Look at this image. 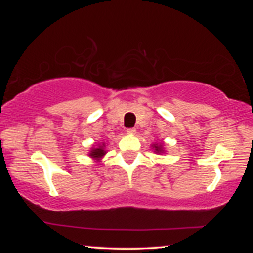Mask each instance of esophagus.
Returning a JSON list of instances; mask_svg holds the SVG:
<instances>
[{
    "instance_id": "obj_1",
    "label": "esophagus",
    "mask_w": 253,
    "mask_h": 253,
    "mask_svg": "<svg viewBox=\"0 0 253 253\" xmlns=\"http://www.w3.org/2000/svg\"><path fill=\"white\" fill-rule=\"evenodd\" d=\"M126 132L129 134H133L136 132V129H134V127H129V129H126Z\"/></svg>"
}]
</instances>
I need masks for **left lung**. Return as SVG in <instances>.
I'll return each instance as SVG.
<instances>
[{"instance_id":"1","label":"left lung","mask_w":253,"mask_h":253,"mask_svg":"<svg viewBox=\"0 0 253 253\" xmlns=\"http://www.w3.org/2000/svg\"><path fill=\"white\" fill-rule=\"evenodd\" d=\"M154 148H155V151L158 152V153H160V152L162 151V150H161L162 147H161V146H157V145H154Z\"/></svg>"}]
</instances>
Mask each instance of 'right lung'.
Returning <instances> with one entry per match:
<instances>
[{
  "label": "right lung",
  "mask_w": 253,
  "mask_h": 253,
  "mask_svg": "<svg viewBox=\"0 0 253 253\" xmlns=\"http://www.w3.org/2000/svg\"><path fill=\"white\" fill-rule=\"evenodd\" d=\"M105 153H106V151L103 150V145H102V146H99V147L94 148V150H92L91 153H89V155H91L92 158L99 159V158H101Z\"/></svg>",
  "instance_id": "right-lung-1"
}]
</instances>
